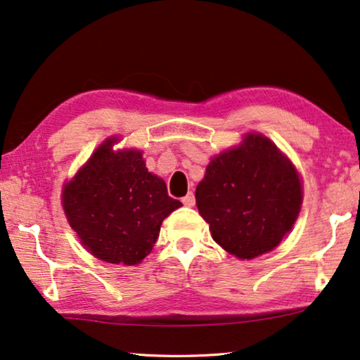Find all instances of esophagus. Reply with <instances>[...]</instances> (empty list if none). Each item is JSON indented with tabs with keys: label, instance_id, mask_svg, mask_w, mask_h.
Instances as JSON below:
<instances>
[{
	"label": "esophagus",
	"instance_id": "esophagus-1",
	"mask_svg": "<svg viewBox=\"0 0 360 360\" xmlns=\"http://www.w3.org/2000/svg\"><path fill=\"white\" fill-rule=\"evenodd\" d=\"M181 202H184V205H185V206H188V207L195 206V195H193V193L190 191L188 195H186L185 198H181Z\"/></svg>",
	"mask_w": 360,
	"mask_h": 360
}]
</instances>
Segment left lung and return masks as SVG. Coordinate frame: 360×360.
I'll return each instance as SVG.
<instances>
[{"label": "left lung", "mask_w": 360, "mask_h": 360, "mask_svg": "<svg viewBox=\"0 0 360 360\" xmlns=\"http://www.w3.org/2000/svg\"><path fill=\"white\" fill-rule=\"evenodd\" d=\"M195 196L212 238L237 258L252 259L292 229L302 186L290 160L268 138L250 133L211 160Z\"/></svg>", "instance_id": "1"}]
</instances>
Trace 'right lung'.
Returning <instances> with one entry per match:
<instances>
[{
  "label": "right lung",
  "instance_id": "right-lung-1",
  "mask_svg": "<svg viewBox=\"0 0 360 360\" xmlns=\"http://www.w3.org/2000/svg\"><path fill=\"white\" fill-rule=\"evenodd\" d=\"M107 139L68 181L63 210L72 231L94 257L115 264H138L153 250L160 224L181 206L165 181L148 172L143 154L112 150Z\"/></svg>",
  "mask_w": 360,
  "mask_h": 360
}]
</instances>
